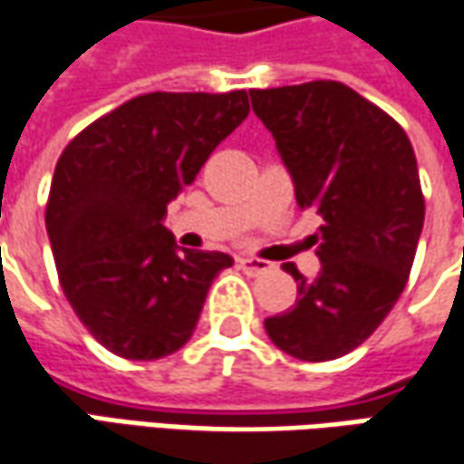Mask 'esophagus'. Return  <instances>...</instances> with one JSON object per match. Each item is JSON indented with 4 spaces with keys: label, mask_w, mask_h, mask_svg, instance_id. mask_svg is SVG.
I'll return each instance as SVG.
<instances>
[{
    "label": "esophagus",
    "mask_w": 464,
    "mask_h": 464,
    "mask_svg": "<svg viewBox=\"0 0 464 464\" xmlns=\"http://www.w3.org/2000/svg\"><path fill=\"white\" fill-rule=\"evenodd\" d=\"M238 267L246 272V275H254V277L272 270L270 262H265V259H256V256H241V259H238Z\"/></svg>",
    "instance_id": "34e87169"
}]
</instances>
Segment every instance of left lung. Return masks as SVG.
<instances>
[{
  "instance_id": "left-lung-1",
  "label": "left lung",
  "mask_w": 464,
  "mask_h": 464,
  "mask_svg": "<svg viewBox=\"0 0 464 464\" xmlns=\"http://www.w3.org/2000/svg\"><path fill=\"white\" fill-rule=\"evenodd\" d=\"M291 171L301 210L322 215L314 280L285 265L298 301L265 319L270 340L301 361L355 351L392 312L413 267L426 202L405 130L334 80L249 91Z\"/></svg>"
}]
</instances>
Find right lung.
<instances>
[{
  "label": "right lung",
  "instance_id": "obj_1",
  "mask_svg": "<svg viewBox=\"0 0 464 464\" xmlns=\"http://www.w3.org/2000/svg\"><path fill=\"white\" fill-rule=\"evenodd\" d=\"M249 116L246 91L148 92L95 119L51 179L46 231L59 285L113 355L155 361L192 337L223 252H179L166 205Z\"/></svg>",
  "mask_w": 464,
  "mask_h": 464
}]
</instances>
